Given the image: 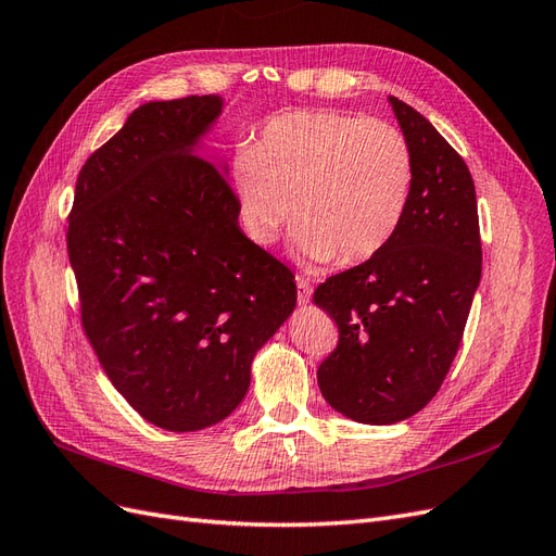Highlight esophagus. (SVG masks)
I'll list each match as a JSON object with an SVG mask.
<instances>
[{
    "instance_id": "obj_1",
    "label": "esophagus",
    "mask_w": 556,
    "mask_h": 556,
    "mask_svg": "<svg viewBox=\"0 0 556 556\" xmlns=\"http://www.w3.org/2000/svg\"><path fill=\"white\" fill-rule=\"evenodd\" d=\"M296 290H299V306L311 304L313 288H311V282H308L306 278H299V276H296Z\"/></svg>"
}]
</instances>
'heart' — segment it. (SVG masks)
<instances>
[{"label":"heart","mask_w":556,"mask_h":556,"mask_svg":"<svg viewBox=\"0 0 556 556\" xmlns=\"http://www.w3.org/2000/svg\"><path fill=\"white\" fill-rule=\"evenodd\" d=\"M239 220L274 245L294 220L301 262L359 264L387 248L406 217L413 153L403 134L374 117L325 109L274 115L231 164Z\"/></svg>","instance_id":"b5f03b06"}]
</instances>
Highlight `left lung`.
<instances>
[{
  "label": "left lung",
  "instance_id": "1",
  "mask_svg": "<svg viewBox=\"0 0 556 556\" xmlns=\"http://www.w3.org/2000/svg\"><path fill=\"white\" fill-rule=\"evenodd\" d=\"M413 153V192L396 237L331 276L315 304L339 325L317 384L333 410L394 425L422 410L457 355L482 274L476 185L425 115L387 97Z\"/></svg>",
  "mask_w": 556,
  "mask_h": 556
}]
</instances>
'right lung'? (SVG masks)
<instances>
[{
	"instance_id": "add662e5",
	"label": "right lung",
	"mask_w": 556,
	"mask_h": 556,
	"mask_svg": "<svg viewBox=\"0 0 556 556\" xmlns=\"http://www.w3.org/2000/svg\"><path fill=\"white\" fill-rule=\"evenodd\" d=\"M217 94L148 102L86 162L66 250L106 376L166 431L239 408L252 359L296 306L288 266L241 225L229 166L204 155Z\"/></svg>"
}]
</instances>
